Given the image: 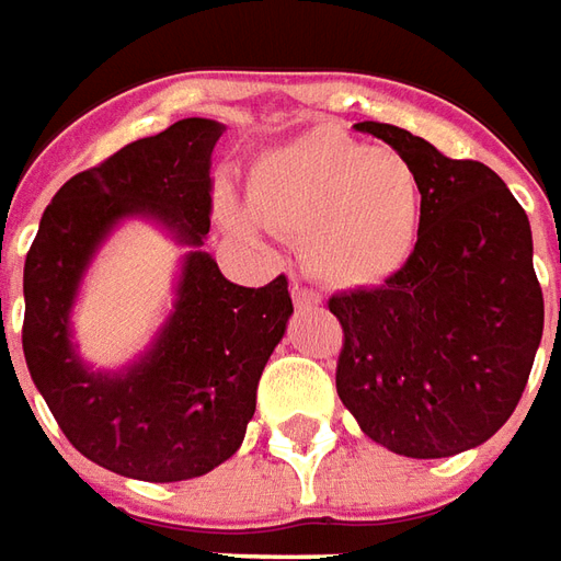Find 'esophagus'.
<instances>
[{"mask_svg":"<svg viewBox=\"0 0 561 561\" xmlns=\"http://www.w3.org/2000/svg\"><path fill=\"white\" fill-rule=\"evenodd\" d=\"M293 301H296V308H317L320 301H323V296L320 293H313V289H305V287H293Z\"/></svg>","mask_w":561,"mask_h":561,"instance_id":"34e87169","label":"esophagus"}]
</instances>
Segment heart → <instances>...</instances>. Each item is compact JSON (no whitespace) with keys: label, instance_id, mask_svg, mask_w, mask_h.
I'll return each mask as SVG.
<instances>
[{"label":"heart","instance_id":"obj_1","mask_svg":"<svg viewBox=\"0 0 561 561\" xmlns=\"http://www.w3.org/2000/svg\"><path fill=\"white\" fill-rule=\"evenodd\" d=\"M248 210L220 196L236 236L256 224L299 238L301 265L332 289L380 287L414 256L423 226V178L392 147H371L320 126L262 153L248 181Z\"/></svg>","mask_w":561,"mask_h":561}]
</instances>
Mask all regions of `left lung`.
<instances>
[{
    "label": "left lung",
    "mask_w": 561,
    "mask_h": 561,
    "mask_svg": "<svg viewBox=\"0 0 561 561\" xmlns=\"http://www.w3.org/2000/svg\"><path fill=\"white\" fill-rule=\"evenodd\" d=\"M353 129L414 162L426 208L399 274L329 299L344 329L337 396L380 447L411 459L456 456L507 423L541 344L531 226L490 165L450 160L389 123Z\"/></svg>",
    "instance_id": "1"
}]
</instances>
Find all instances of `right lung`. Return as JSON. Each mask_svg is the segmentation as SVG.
<instances>
[{
    "mask_svg": "<svg viewBox=\"0 0 561 561\" xmlns=\"http://www.w3.org/2000/svg\"><path fill=\"white\" fill-rule=\"evenodd\" d=\"M224 123L186 117L59 186L23 265V356L50 414L90 462L150 483L202 478L241 447L262 368L293 317L287 277L229 284L205 250L210 153ZM126 219L185 248L173 311L123 369H93L70 311L95 253ZM5 332V325H2Z\"/></svg>",
    "mask_w": 561,
    "mask_h": 561,
    "instance_id": "obj_1",
    "label": "right lung"
}]
</instances>
